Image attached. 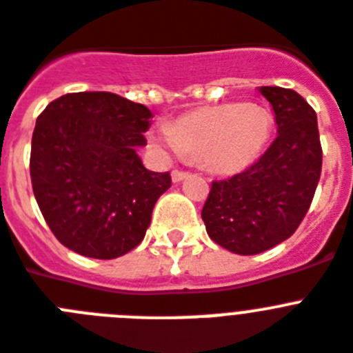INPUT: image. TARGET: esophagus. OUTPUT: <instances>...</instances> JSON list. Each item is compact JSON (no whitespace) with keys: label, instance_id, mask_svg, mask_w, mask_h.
Listing matches in <instances>:
<instances>
[{"label":"esophagus","instance_id":"obj_1","mask_svg":"<svg viewBox=\"0 0 353 353\" xmlns=\"http://www.w3.org/2000/svg\"><path fill=\"white\" fill-rule=\"evenodd\" d=\"M188 176V172H183V170H172V181L174 183H179V181H183V179H185V177Z\"/></svg>","mask_w":353,"mask_h":353}]
</instances>
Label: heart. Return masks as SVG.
<instances>
[{"mask_svg": "<svg viewBox=\"0 0 353 353\" xmlns=\"http://www.w3.org/2000/svg\"><path fill=\"white\" fill-rule=\"evenodd\" d=\"M271 129V112L259 103H221L156 127L150 140L167 152L201 158L213 172L233 174L260 158Z\"/></svg>", "mask_w": 353, "mask_h": 353, "instance_id": "b5f03b06", "label": "heart"}]
</instances>
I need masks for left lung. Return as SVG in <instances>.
Returning <instances> with one entry per match:
<instances>
[{"label": "left lung", "mask_w": 353, "mask_h": 353, "mask_svg": "<svg viewBox=\"0 0 353 353\" xmlns=\"http://www.w3.org/2000/svg\"><path fill=\"white\" fill-rule=\"evenodd\" d=\"M276 140L248 170L213 181L201 217L213 242L236 254H259L287 241L309 212L321 176L318 118L292 90L263 85Z\"/></svg>", "instance_id": "left-lung-1"}]
</instances>
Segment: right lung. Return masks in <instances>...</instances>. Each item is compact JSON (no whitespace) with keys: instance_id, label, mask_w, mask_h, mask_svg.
Here are the masks:
<instances>
[{"instance_id":"right-lung-1","label":"right lung","mask_w":353,"mask_h":353,"mask_svg":"<svg viewBox=\"0 0 353 353\" xmlns=\"http://www.w3.org/2000/svg\"><path fill=\"white\" fill-rule=\"evenodd\" d=\"M152 112L108 91L59 97L35 121L30 177L57 241L90 259L111 260L143 241L168 172L143 167Z\"/></svg>"}]
</instances>
